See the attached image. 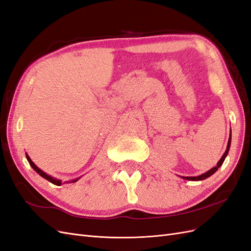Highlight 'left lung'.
I'll return each mask as SVG.
<instances>
[{"label": "left lung", "instance_id": "left-lung-1", "mask_svg": "<svg viewBox=\"0 0 251 251\" xmlns=\"http://www.w3.org/2000/svg\"><path fill=\"white\" fill-rule=\"evenodd\" d=\"M230 142H231V131H230L229 139H228V143H227V148H226L225 153L223 154V156L221 157V159H220V160L218 161V163H217V165L215 166V168L210 169V170L207 171L206 173H204V174L200 175V176H196V177H183V176H180V177H181L182 179L189 180V181H200V180H204V179H206V178L210 177L211 175H214V174L218 171V169L220 168V166H221V165L223 164V162H224V160H225V158H226L227 154H228V151H229V148H230Z\"/></svg>", "mask_w": 251, "mask_h": 251}]
</instances>
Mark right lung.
Listing matches in <instances>:
<instances>
[{
    "mask_svg": "<svg viewBox=\"0 0 251 251\" xmlns=\"http://www.w3.org/2000/svg\"><path fill=\"white\" fill-rule=\"evenodd\" d=\"M26 157H27V160H28L29 164L31 165V168H32V169H33L37 174H39L40 176H42L43 178H45L46 180H48L49 182H51V183H53V184L58 185V186L62 185V180L56 179V178H53V177H51V176H50V175H48V174H46L45 172H43L40 168H37V166L34 164V162L31 160V159H30V157L28 156V154H26ZM80 178H81V176H80V177H78V178H76V179L69 180V181H65V183H74V182L78 181Z\"/></svg>",
    "mask_w": 251,
    "mask_h": 251,
    "instance_id": "1",
    "label": "right lung"
}]
</instances>
